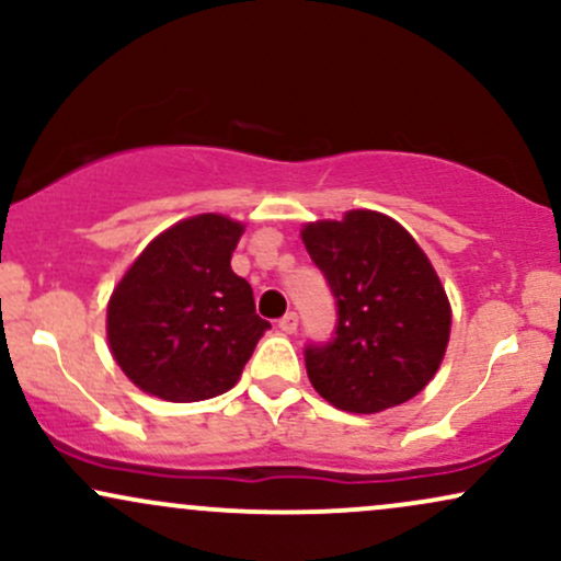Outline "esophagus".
Here are the masks:
<instances>
[{
  "mask_svg": "<svg viewBox=\"0 0 561 561\" xmlns=\"http://www.w3.org/2000/svg\"><path fill=\"white\" fill-rule=\"evenodd\" d=\"M279 330L287 332V334H293L295 330H298V313H295V311L285 313V317L279 319Z\"/></svg>",
  "mask_w": 561,
  "mask_h": 561,
  "instance_id": "obj_1",
  "label": "esophagus"
}]
</instances>
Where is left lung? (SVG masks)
Instances as JSON below:
<instances>
[{
	"mask_svg": "<svg viewBox=\"0 0 561 561\" xmlns=\"http://www.w3.org/2000/svg\"><path fill=\"white\" fill-rule=\"evenodd\" d=\"M302 242L337 306L332 337L302 351L313 390L353 414L414 398L450 334L446 289L414 237L375 210H351L308 224Z\"/></svg>",
	"mask_w": 561,
	"mask_h": 561,
	"instance_id": "8db88e82",
	"label": "left lung"
}]
</instances>
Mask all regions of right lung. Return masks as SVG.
I'll list each match as a JSON object with an SVG mask.
<instances>
[{
  "label": "right lung",
  "instance_id": "add662e5",
  "mask_svg": "<svg viewBox=\"0 0 561 561\" xmlns=\"http://www.w3.org/2000/svg\"><path fill=\"white\" fill-rule=\"evenodd\" d=\"M242 224L203 214L165 229L134 261L107 306L124 375L150 396L192 403L231 390L263 332L253 287L231 272Z\"/></svg>",
  "mask_w": 561,
  "mask_h": 561
}]
</instances>
